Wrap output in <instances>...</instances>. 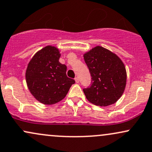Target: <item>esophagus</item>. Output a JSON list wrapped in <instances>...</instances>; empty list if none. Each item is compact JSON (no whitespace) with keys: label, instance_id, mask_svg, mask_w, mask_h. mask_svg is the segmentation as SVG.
Here are the masks:
<instances>
[{"label":"esophagus","instance_id":"34e87169","mask_svg":"<svg viewBox=\"0 0 152 152\" xmlns=\"http://www.w3.org/2000/svg\"><path fill=\"white\" fill-rule=\"evenodd\" d=\"M74 79H75V81H76V83H79V79H78V77H76V78H74Z\"/></svg>","mask_w":152,"mask_h":152}]
</instances>
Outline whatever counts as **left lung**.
Masks as SVG:
<instances>
[{"mask_svg": "<svg viewBox=\"0 0 152 152\" xmlns=\"http://www.w3.org/2000/svg\"><path fill=\"white\" fill-rule=\"evenodd\" d=\"M90 71L91 84L83 89L91 103L107 106L117 102L125 91L127 73L123 62L115 54L97 46L83 55Z\"/></svg>", "mask_w": 152, "mask_h": 152, "instance_id": "obj_1", "label": "left lung"}]
</instances>
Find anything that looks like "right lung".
I'll list each match as a JSON object with an SVG mask.
<instances>
[{
	"mask_svg": "<svg viewBox=\"0 0 152 152\" xmlns=\"http://www.w3.org/2000/svg\"><path fill=\"white\" fill-rule=\"evenodd\" d=\"M60 54L55 47L47 46L34 54L25 74L27 87L40 103L52 105L61 101L75 81L67 77L66 66L58 61Z\"/></svg>",
	"mask_w": 152,
	"mask_h": 152,
	"instance_id": "1",
	"label": "right lung"
}]
</instances>
